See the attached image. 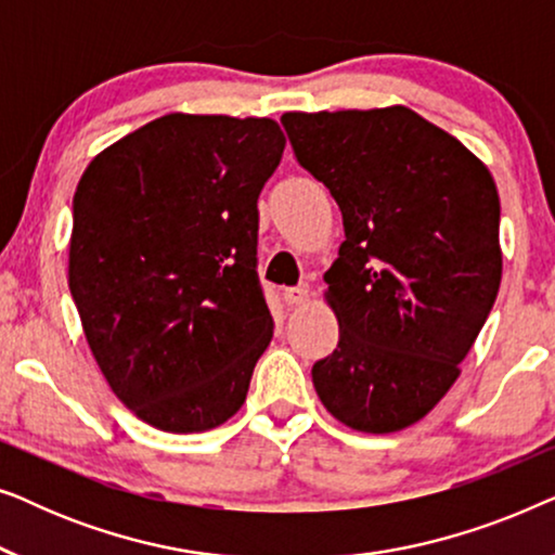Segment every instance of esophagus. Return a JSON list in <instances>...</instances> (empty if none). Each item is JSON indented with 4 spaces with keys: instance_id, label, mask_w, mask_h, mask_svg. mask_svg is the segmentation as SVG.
<instances>
[{
    "instance_id": "esophagus-1",
    "label": "esophagus",
    "mask_w": 555,
    "mask_h": 555,
    "mask_svg": "<svg viewBox=\"0 0 555 555\" xmlns=\"http://www.w3.org/2000/svg\"><path fill=\"white\" fill-rule=\"evenodd\" d=\"M283 300L287 306H300V302L308 300V285H293L283 287Z\"/></svg>"
}]
</instances>
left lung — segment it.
<instances>
[{
    "instance_id": "1",
    "label": "left lung",
    "mask_w": 555,
    "mask_h": 555,
    "mask_svg": "<svg viewBox=\"0 0 555 555\" xmlns=\"http://www.w3.org/2000/svg\"><path fill=\"white\" fill-rule=\"evenodd\" d=\"M295 158L323 181L346 240L325 272L338 346L313 386L346 427L389 435L457 382L503 278L488 166L420 113H285Z\"/></svg>"
}]
</instances>
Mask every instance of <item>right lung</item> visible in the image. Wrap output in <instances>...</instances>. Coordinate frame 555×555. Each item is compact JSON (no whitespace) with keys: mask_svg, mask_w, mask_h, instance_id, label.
<instances>
[{"mask_svg":"<svg viewBox=\"0 0 555 555\" xmlns=\"http://www.w3.org/2000/svg\"><path fill=\"white\" fill-rule=\"evenodd\" d=\"M283 149L270 118L169 113L98 154L75 189L73 300L105 382L151 427L207 431L245 404L275 325L257 196Z\"/></svg>","mask_w":555,"mask_h":555,"instance_id":"1","label":"right lung"}]
</instances>
